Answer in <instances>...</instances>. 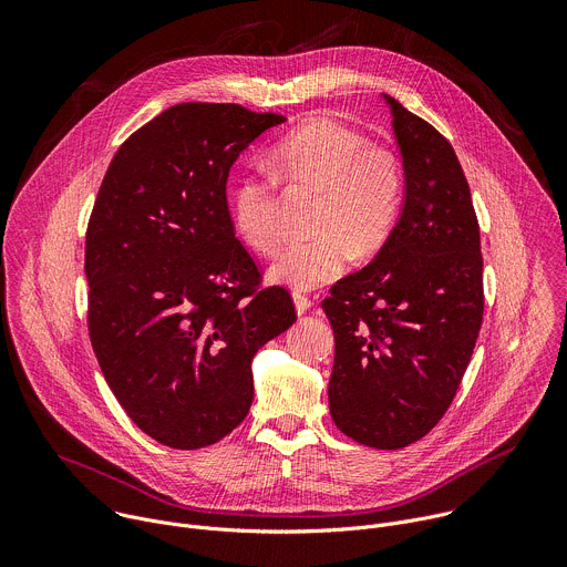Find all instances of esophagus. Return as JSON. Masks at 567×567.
<instances>
[{"mask_svg": "<svg viewBox=\"0 0 567 567\" xmlns=\"http://www.w3.org/2000/svg\"><path fill=\"white\" fill-rule=\"evenodd\" d=\"M293 305H296L298 313H305L313 305V300L309 296H305V293H293Z\"/></svg>", "mask_w": 567, "mask_h": 567, "instance_id": "esophagus-1", "label": "esophagus"}]
</instances>
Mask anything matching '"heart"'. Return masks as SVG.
I'll return each instance as SVG.
<instances>
[{"label": "heart", "instance_id": "1", "mask_svg": "<svg viewBox=\"0 0 567 567\" xmlns=\"http://www.w3.org/2000/svg\"><path fill=\"white\" fill-rule=\"evenodd\" d=\"M271 173L291 186L322 190L316 221L322 233L291 241L269 267L271 280L298 291L339 278L352 245L361 254L379 249L403 202V175L394 154L370 147L363 134L334 118L307 121L282 136L271 152ZM230 217L254 251L278 249L282 230L271 179H241L230 197Z\"/></svg>", "mask_w": 567, "mask_h": 567}]
</instances>
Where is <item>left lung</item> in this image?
I'll return each mask as SVG.
<instances>
[{"label": "left lung", "instance_id": "obj_1", "mask_svg": "<svg viewBox=\"0 0 567 567\" xmlns=\"http://www.w3.org/2000/svg\"><path fill=\"white\" fill-rule=\"evenodd\" d=\"M403 206L374 260L322 300L334 330L330 413L354 442L403 449L449 411L482 326L480 226L453 145L383 94Z\"/></svg>", "mask_w": 567, "mask_h": 567}]
</instances>
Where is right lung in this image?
<instances>
[{"label": "right lung", "instance_id": "obj_1", "mask_svg": "<svg viewBox=\"0 0 567 567\" xmlns=\"http://www.w3.org/2000/svg\"><path fill=\"white\" fill-rule=\"evenodd\" d=\"M285 123L235 103H182L136 130L101 184L85 245L87 326L107 385L158 444L226 437L254 401L256 352L296 322L235 237L226 179Z\"/></svg>", "mask_w": 567, "mask_h": 567}]
</instances>
